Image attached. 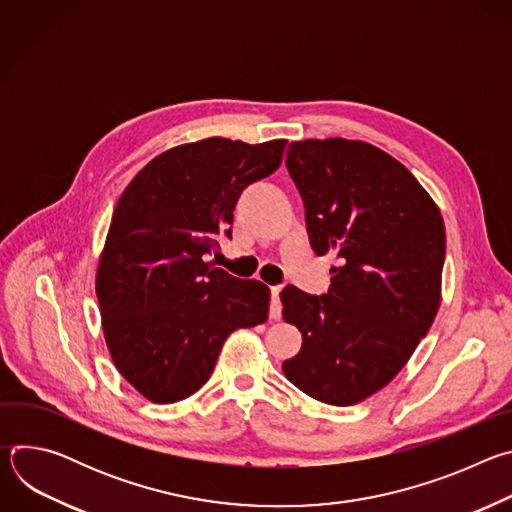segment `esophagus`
Here are the masks:
<instances>
[{
  "label": "esophagus",
  "mask_w": 512,
  "mask_h": 512,
  "mask_svg": "<svg viewBox=\"0 0 512 512\" xmlns=\"http://www.w3.org/2000/svg\"><path fill=\"white\" fill-rule=\"evenodd\" d=\"M279 294L281 287H271V310H269V318L271 320H279L281 318V302H279Z\"/></svg>",
  "instance_id": "esophagus-1"
}]
</instances>
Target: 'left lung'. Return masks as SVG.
<instances>
[{"instance_id": "1", "label": "left lung", "mask_w": 512, "mask_h": 512, "mask_svg": "<svg viewBox=\"0 0 512 512\" xmlns=\"http://www.w3.org/2000/svg\"><path fill=\"white\" fill-rule=\"evenodd\" d=\"M285 166L316 255L334 251L324 296L287 285L283 320L302 332L285 377L330 405H354L405 367L442 302L446 227L440 208L393 156L358 139L289 143Z\"/></svg>"}]
</instances>
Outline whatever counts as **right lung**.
<instances>
[{
    "label": "right lung",
    "mask_w": 512,
    "mask_h": 512,
    "mask_svg": "<svg viewBox=\"0 0 512 512\" xmlns=\"http://www.w3.org/2000/svg\"><path fill=\"white\" fill-rule=\"evenodd\" d=\"M287 139L208 137L156 156L123 190L97 265L105 342L121 377L176 403L210 377L231 332L267 320L269 287L208 261L231 237L241 192L283 158Z\"/></svg>",
    "instance_id": "right-lung-1"
}]
</instances>
